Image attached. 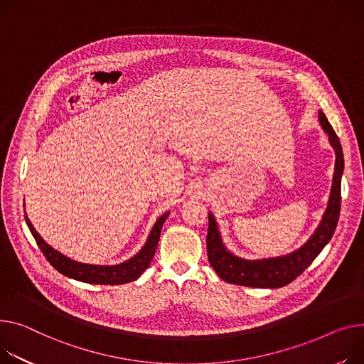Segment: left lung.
<instances>
[{
  "mask_svg": "<svg viewBox=\"0 0 364 364\" xmlns=\"http://www.w3.org/2000/svg\"><path fill=\"white\" fill-rule=\"evenodd\" d=\"M319 121L322 129L329 136V141L336 155L331 196L319 227L307 240V243L293 253L279 257L247 260L234 256L225 249L215 218L212 213H209V228L206 235L208 260L215 272L225 282L256 288L284 287L301 275L307 269V266L318 257V255L329 243L341 210V177L344 171V155L340 139L335 134L322 111H319Z\"/></svg>",
  "mask_w": 364,
  "mask_h": 364,
  "instance_id": "1",
  "label": "left lung"
}]
</instances>
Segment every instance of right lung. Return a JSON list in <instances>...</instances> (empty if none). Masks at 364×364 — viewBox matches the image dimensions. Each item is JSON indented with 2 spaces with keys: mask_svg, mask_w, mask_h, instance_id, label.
I'll return each mask as SVG.
<instances>
[{
  "mask_svg": "<svg viewBox=\"0 0 364 364\" xmlns=\"http://www.w3.org/2000/svg\"><path fill=\"white\" fill-rule=\"evenodd\" d=\"M24 218H26V224H28L33 238L36 240V243H38L39 249L42 250L43 256L60 274H63L68 278H73V279L87 282V284L118 285V284H126V282H132V281L137 279L141 275V272L151 264L154 255L156 252V247H158L161 228L168 218V212L158 218L148 240H146V243H144L143 249L136 256H133L132 259H129L123 263L112 264V266L89 264V263H80L76 260H71L70 257H67V256L61 255L60 252H57L55 249H53L50 245H46L43 238L33 228L28 215H24Z\"/></svg>",
  "mask_w": 364,
  "mask_h": 364,
  "instance_id": "obj_1",
  "label": "right lung"
}]
</instances>
